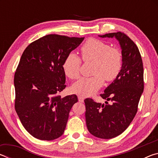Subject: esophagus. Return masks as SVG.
<instances>
[{
    "instance_id": "esophagus-1",
    "label": "esophagus",
    "mask_w": 158,
    "mask_h": 158,
    "mask_svg": "<svg viewBox=\"0 0 158 158\" xmlns=\"http://www.w3.org/2000/svg\"><path fill=\"white\" fill-rule=\"evenodd\" d=\"M78 100H79V102H84V98L81 95H78Z\"/></svg>"
}]
</instances>
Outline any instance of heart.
<instances>
[{
  "instance_id": "1",
  "label": "heart",
  "mask_w": 158,
  "mask_h": 158,
  "mask_svg": "<svg viewBox=\"0 0 158 158\" xmlns=\"http://www.w3.org/2000/svg\"><path fill=\"white\" fill-rule=\"evenodd\" d=\"M84 62L93 61V74L90 77H82L72 86L77 94L90 96L102 86L104 80L113 81L118 75L123 65V55L118 49L111 47L109 44L96 39H90L81 48ZM81 60L74 52H69L64 59L63 69L69 79L78 78Z\"/></svg>"
}]
</instances>
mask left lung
<instances>
[{"label": "left lung", "mask_w": 158, "mask_h": 158, "mask_svg": "<svg viewBox=\"0 0 158 158\" xmlns=\"http://www.w3.org/2000/svg\"><path fill=\"white\" fill-rule=\"evenodd\" d=\"M100 37H115L119 42L123 55L121 70L100 96L105 104L91 98L84 100L85 122L89 132L100 139H112L129 126L137 111L143 91V68L137 45L121 32L107 33ZM110 100L112 103L108 104Z\"/></svg>", "instance_id": "1"}]
</instances>
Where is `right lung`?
<instances>
[{"label": "right lung", "mask_w": 158, "mask_h": 158, "mask_svg": "<svg viewBox=\"0 0 158 158\" xmlns=\"http://www.w3.org/2000/svg\"><path fill=\"white\" fill-rule=\"evenodd\" d=\"M84 37L51 34L26 48L15 74V110L23 126L35 138L51 141L66 127L76 95L61 98L66 87L63 63Z\"/></svg>", "instance_id": "right-lung-1"}]
</instances>
